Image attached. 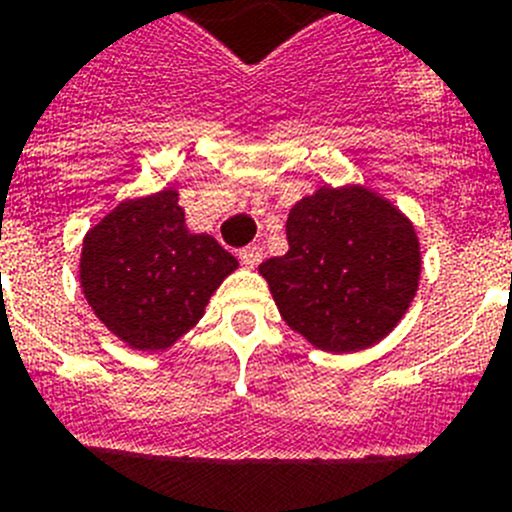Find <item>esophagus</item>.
Here are the masks:
<instances>
[{
  "instance_id": "esophagus-1",
  "label": "esophagus",
  "mask_w": 512,
  "mask_h": 512,
  "mask_svg": "<svg viewBox=\"0 0 512 512\" xmlns=\"http://www.w3.org/2000/svg\"><path fill=\"white\" fill-rule=\"evenodd\" d=\"M239 262H242L244 268H257V265L262 262V250L257 247V244L244 247V250H239Z\"/></svg>"
}]
</instances>
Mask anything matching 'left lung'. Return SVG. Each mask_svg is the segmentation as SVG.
<instances>
[{"instance_id": "1", "label": "left lung", "mask_w": 512, "mask_h": 512, "mask_svg": "<svg viewBox=\"0 0 512 512\" xmlns=\"http://www.w3.org/2000/svg\"><path fill=\"white\" fill-rule=\"evenodd\" d=\"M288 252L260 265L281 317L327 353L384 340L420 283V239L394 203L361 185L301 198L286 221Z\"/></svg>"}]
</instances>
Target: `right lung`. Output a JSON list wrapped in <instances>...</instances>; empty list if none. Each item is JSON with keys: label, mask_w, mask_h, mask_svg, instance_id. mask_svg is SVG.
I'll return each mask as SVG.
<instances>
[{"label": "right lung", "mask_w": 512, "mask_h": 512, "mask_svg": "<svg viewBox=\"0 0 512 512\" xmlns=\"http://www.w3.org/2000/svg\"><path fill=\"white\" fill-rule=\"evenodd\" d=\"M239 268L211 234H193L177 190L128 198L87 231L79 283L92 311L133 350H167Z\"/></svg>", "instance_id": "right-lung-1"}]
</instances>
